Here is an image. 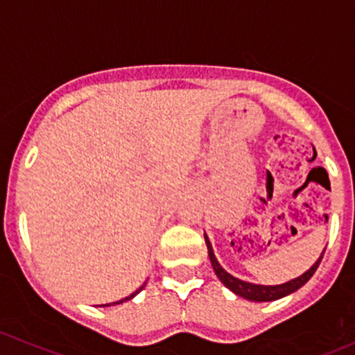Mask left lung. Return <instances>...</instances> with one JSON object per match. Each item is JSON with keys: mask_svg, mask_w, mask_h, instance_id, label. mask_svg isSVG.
I'll return each mask as SVG.
<instances>
[{"mask_svg": "<svg viewBox=\"0 0 355 355\" xmlns=\"http://www.w3.org/2000/svg\"><path fill=\"white\" fill-rule=\"evenodd\" d=\"M204 239H206L207 252H209V259H211V264H213V270H214V273H216V277L220 278V280L223 282L225 287L230 288L232 292H235L237 295L244 297V299H247V300H254V302H268V300H277V299H282V297L288 295V293L295 292L297 288H300L304 284H307V282H309V278L313 277L314 271H316L318 266H320L321 259H323V254H324V250H323V254L320 256V259H318L316 263L311 266V270H307L306 273L300 275V277L295 278V280H290L284 285L266 287V285H254V284H249V282H242V280H239V278L232 277L230 273H227V271L220 266V263L216 261V257H214L213 247H211V244H209V239H207L206 235H204Z\"/></svg>", "mask_w": 355, "mask_h": 355, "instance_id": "left-lung-1", "label": "left lung"}]
</instances>
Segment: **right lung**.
Instances as JSON below:
<instances>
[{"label": "right lung", "instance_id": "right-lung-1", "mask_svg": "<svg viewBox=\"0 0 355 355\" xmlns=\"http://www.w3.org/2000/svg\"><path fill=\"white\" fill-rule=\"evenodd\" d=\"M144 285H146V284H144ZM144 285H142V287H141V288H139V290H135V292H134V293H132V295L125 297V299H123V300H118V302H113V304H120V302H125V300H130V299H132V297H135V295H137V293H139V292H141V290H142V288H144ZM105 306H111V304H105Z\"/></svg>", "mask_w": 355, "mask_h": 355}]
</instances>
